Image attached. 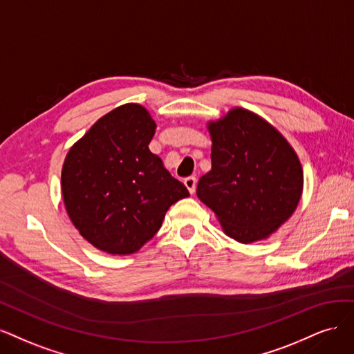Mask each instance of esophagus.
Wrapping results in <instances>:
<instances>
[{
  "instance_id": "esophagus-1",
  "label": "esophagus",
  "mask_w": 354,
  "mask_h": 354,
  "mask_svg": "<svg viewBox=\"0 0 354 354\" xmlns=\"http://www.w3.org/2000/svg\"><path fill=\"white\" fill-rule=\"evenodd\" d=\"M184 184H185V187L188 188L189 194H194V192H196V187H197V179H196V178H194V176L187 178V179L184 180Z\"/></svg>"
}]
</instances>
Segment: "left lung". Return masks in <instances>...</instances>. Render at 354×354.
Returning a JSON list of instances; mask_svg holds the SVG:
<instances>
[{
	"instance_id": "1",
	"label": "left lung",
	"mask_w": 354,
	"mask_h": 354,
	"mask_svg": "<svg viewBox=\"0 0 354 354\" xmlns=\"http://www.w3.org/2000/svg\"><path fill=\"white\" fill-rule=\"evenodd\" d=\"M212 169L197 185V197L243 244L275 234L299 206L303 167L285 136L263 118L234 107L207 123Z\"/></svg>"
}]
</instances>
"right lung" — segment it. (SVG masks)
<instances>
[{
	"label": "right lung",
	"mask_w": 354,
	"mask_h": 354,
	"mask_svg": "<svg viewBox=\"0 0 354 354\" xmlns=\"http://www.w3.org/2000/svg\"><path fill=\"white\" fill-rule=\"evenodd\" d=\"M156 128L150 111L128 102L100 118L66 154V212L101 252L136 253L160 230L169 207L189 196L148 148Z\"/></svg>",
	"instance_id": "right-lung-1"
}]
</instances>
